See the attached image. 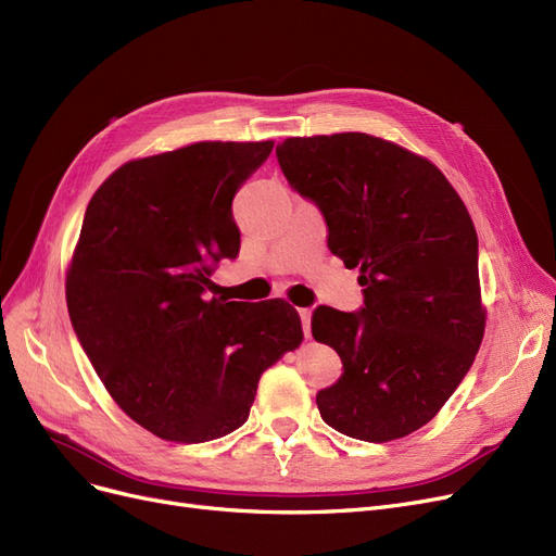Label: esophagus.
Instances as JSON below:
<instances>
[{
  "label": "esophagus",
  "mask_w": 556,
  "mask_h": 556,
  "mask_svg": "<svg viewBox=\"0 0 556 556\" xmlns=\"http://www.w3.org/2000/svg\"><path fill=\"white\" fill-rule=\"evenodd\" d=\"M300 320H302V332L304 337H312V312L309 309H300Z\"/></svg>",
  "instance_id": "esophagus-1"
}]
</instances>
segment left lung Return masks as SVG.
I'll return each instance as SVG.
<instances>
[{
	"instance_id": "left-lung-1",
	"label": "left lung",
	"mask_w": 556,
	"mask_h": 556,
	"mask_svg": "<svg viewBox=\"0 0 556 556\" xmlns=\"http://www.w3.org/2000/svg\"><path fill=\"white\" fill-rule=\"evenodd\" d=\"M277 160L364 286L359 312L318 306L312 318L314 339L343 362L316 396L323 421L364 442L415 433L456 392L483 339L475 222L433 162L374 135L289 137Z\"/></svg>"
}]
</instances>
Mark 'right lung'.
<instances>
[{
    "mask_svg": "<svg viewBox=\"0 0 556 556\" xmlns=\"http://www.w3.org/2000/svg\"><path fill=\"white\" fill-rule=\"evenodd\" d=\"M275 141H199L126 162L91 197L66 277L73 330L141 428L211 442L240 428L265 368L302 341L298 312L208 298L240 231L231 203Z\"/></svg>",
    "mask_w": 556,
    "mask_h": 556,
    "instance_id": "obj_1",
    "label": "right lung"
}]
</instances>
